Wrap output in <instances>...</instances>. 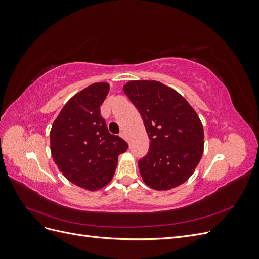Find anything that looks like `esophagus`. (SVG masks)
I'll return each instance as SVG.
<instances>
[{"label":"esophagus","instance_id":"esophagus-1","mask_svg":"<svg viewBox=\"0 0 259 259\" xmlns=\"http://www.w3.org/2000/svg\"><path fill=\"white\" fill-rule=\"evenodd\" d=\"M120 136L123 138V139H125V140H127V136H126V134H125L124 132H122L121 134H120Z\"/></svg>","mask_w":259,"mask_h":259}]
</instances>
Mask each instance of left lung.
I'll use <instances>...</instances> for the list:
<instances>
[{
    "instance_id": "left-lung-1",
    "label": "left lung",
    "mask_w": 259,
    "mask_h": 259,
    "mask_svg": "<svg viewBox=\"0 0 259 259\" xmlns=\"http://www.w3.org/2000/svg\"><path fill=\"white\" fill-rule=\"evenodd\" d=\"M123 91L142 115L150 139L149 152L138 161L144 183L159 191L184 184L204 149L199 115L179 93L158 81H130Z\"/></svg>"
}]
</instances>
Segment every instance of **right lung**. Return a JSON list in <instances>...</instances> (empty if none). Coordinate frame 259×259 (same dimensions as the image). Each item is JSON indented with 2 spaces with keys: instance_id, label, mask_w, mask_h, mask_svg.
Instances as JSON below:
<instances>
[{
  "instance_id": "obj_1",
  "label": "right lung",
  "mask_w": 259,
  "mask_h": 259,
  "mask_svg": "<svg viewBox=\"0 0 259 259\" xmlns=\"http://www.w3.org/2000/svg\"><path fill=\"white\" fill-rule=\"evenodd\" d=\"M110 85L94 83L68 100L50 133L51 152L69 182L96 191L111 182L117 156L127 150L121 137L109 133L100 106Z\"/></svg>"
}]
</instances>
